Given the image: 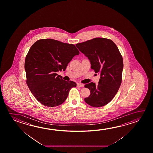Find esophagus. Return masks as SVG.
I'll return each mask as SVG.
<instances>
[{
  "mask_svg": "<svg viewBox=\"0 0 153 153\" xmlns=\"http://www.w3.org/2000/svg\"><path fill=\"white\" fill-rule=\"evenodd\" d=\"M77 86L78 87H84V85L83 84H81V83H77Z\"/></svg>",
  "mask_w": 153,
  "mask_h": 153,
  "instance_id": "esophagus-1",
  "label": "esophagus"
}]
</instances>
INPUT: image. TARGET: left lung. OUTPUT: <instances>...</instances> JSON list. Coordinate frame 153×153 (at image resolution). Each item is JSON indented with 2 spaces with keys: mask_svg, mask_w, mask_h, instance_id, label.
I'll list each match as a JSON object with an SVG mask.
<instances>
[{
  "mask_svg": "<svg viewBox=\"0 0 153 153\" xmlns=\"http://www.w3.org/2000/svg\"><path fill=\"white\" fill-rule=\"evenodd\" d=\"M76 46L89 59L91 69L100 74L98 85L91 82L85 85L91 92L84 99L85 102L94 107L107 105L122 83L123 60L117 46L112 40L104 38H95Z\"/></svg>",
  "mask_w": 153,
  "mask_h": 153,
  "instance_id": "1",
  "label": "left lung"
}]
</instances>
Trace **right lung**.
Listing matches in <instances>:
<instances>
[{"instance_id":"obj_1","label":"right lung","mask_w":153,"mask_h":153,"mask_svg":"<svg viewBox=\"0 0 153 153\" xmlns=\"http://www.w3.org/2000/svg\"><path fill=\"white\" fill-rule=\"evenodd\" d=\"M79 54L75 45L52 39L37 40L31 46L25 63L26 82L40 103L54 107L65 101L76 83L63 80L56 72L65 71L70 61Z\"/></svg>"}]
</instances>
